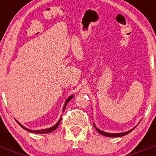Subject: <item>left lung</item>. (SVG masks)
I'll list each match as a JSON object with an SVG mask.
<instances>
[{"mask_svg":"<svg viewBox=\"0 0 156 156\" xmlns=\"http://www.w3.org/2000/svg\"><path fill=\"white\" fill-rule=\"evenodd\" d=\"M94 127L96 128V130H97V131L99 132L100 133H101V134L104 135V136H108V137H118V136H125V135L127 134V133H129L130 132L132 131V130H133V129L135 128H133L131 129L130 130H129V131H127V132H125V133H106V132H103V131H101L100 130H99L98 128H97V127L95 126V125H94Z\"/></svg>","mask_w":156,"mask_h":156,"instance_id":"1","label":"left lung"}]
</instances>
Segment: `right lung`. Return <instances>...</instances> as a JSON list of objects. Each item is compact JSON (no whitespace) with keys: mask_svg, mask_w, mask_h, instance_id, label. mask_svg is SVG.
Wrapping results in <instances>:
<instances>
[{"mask_svg":"<svg viewBox=\"0 0 156 156\" xmlns=\"http://www.w3.org/2000/svg\"><path fill=\"white\" fill-rule=\"evenodd\" d=\"M72 97H73V96H71V97H69L68 99H67L66 100V103H65V106H64V107H63V110H65V108H66V105H67V103H69V100H71V99L72 98ZM60 121H61V119H59V122H57V123L56 124V125H54V126H53L52 127H50V128H48V129H44V130H29V129H28V128H26V127H25L24 126H23V125H21V124H20L18 122V124L19 125H20V126H21L22 127H23V129H25V130H27V131H29V132H31V133H50V132H52V131H53V130H56V128H57V127H58V125H59V122H60Z\"/></svg>","mask_w":156,"mask_h":156,"instance_id":"1","label":"right lung"}]
</instances>
